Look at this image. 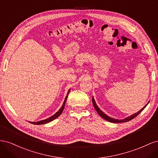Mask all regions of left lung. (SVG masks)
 Masks as SVG:
<instances>
[{"mask_svg":"<svg viewBox=\"0 0 158 158\" xmlns=\"http://www.w3.org/2000/svg\"><path fill=\"white\" fill-rule=\"evenodd\" d=\"M149 102H148V103L146 105V106L143 107V108H142L139 111H138L137 113H134V114H132V115H131V116H129V117H126V118H123V119H121V120H118V119H116V118H112V117H110L109 116H108V115H107V114H105L102 110H100V109L98 107V106H97V104H96V103H95V100H94V97L92 98V103H93V105H94V107H95V110H96V111L98 112V113L99 114L100 116H101L103 118H104L105 120H106V121H109V122H111V123H125V122H128V121H131V120H132V118H134L135 117H136L138 114L139 113H140L144 109V108L147 106V105L149 103Z\"/></svg>","mask_w":158,"mask_h":158,"instance_id":"obj_1","label":"left lung"}]
</instances>
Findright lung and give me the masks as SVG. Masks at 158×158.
Masks as SVG:
<instances>
[{
    "instance_id": "add662e5",
    "label": "right lung",
    "mask_w": 158,
    "mask_h": 158,
    "mask_svg": "<svg viewBox=\"0 0 158 158\" xmlns=\"http://www.w3.org/2000/svg\"><path fill=\"white\" fill-rule=\"evenodd\" d=\"M70 89H69V92H68L67 95H66V98L64 99V101L63 102V106H62V107L60 108V109L59 110V111H57L56 113H55L53 115L51 116L50 117L47 118V119H45V120H42V121H37V122H30V123H31V124H33V125H43V124H46V123H49V122H51L52 121H53V120H55V118H56L57 117H58L59 116H60V114H61V113H63V109H64V106H65V103H66V99H67V97H68V95H69V94L70 92Z\"/></svg>"
}]
</instances>
